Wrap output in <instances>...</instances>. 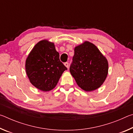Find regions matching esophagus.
Instances as JSON below:
<instances>
[{
	"label": "esophagus",
	"mask_w": 133,
	"mask_h": 133,
	"mask_svg": "<svg viewBox=\"0 0 133 133\" xmlns=\"http://www.w3.org/2000/svg\"><path fill=\"white\" fill-rule=\"evenodd\" d=\"M64 66L67 67V68H69V63H67V62L64 63Z\"/></svg>",
	"instance_id": "obj_1"
}]
</instances>
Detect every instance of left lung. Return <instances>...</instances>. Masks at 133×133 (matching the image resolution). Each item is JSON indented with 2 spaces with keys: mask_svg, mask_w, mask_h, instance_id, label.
Segmentation results:
<instances>
[{
  "mask_svg": "<svg viewBox=\"0 0 133 133\" xmlns=\"http://www.w3.org/2000/svg\"><path fill=\"white\" fill-rule=\"evenodd\" d=\"M108 71L106 57L93 43L85 41L75 47L70 72L83 90L91 91L98 89L104 82Z\"/></svg>",
  "mask_w": 133,
  "mask_h": 133,
  "instance_id": "obj_1",
  "label": "left lung"
}]
</instances>
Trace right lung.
Wrapping results in <instances>:
<instances>
[{
	"mask_svg": "<svg viewBox=\"0 0 133 133\" xmlns=\"http://www.w3.org/2000/svg\"><path fill=\"white\" fill-rule=\"evenodd\" d=\"M27 76L31 84L43 91L56 86L67 68L60 62L54 43L42 40L33 47L25 62Z\"/></svg>",
	"mask_w": 133,
	"mask_h": 133,
	"instance_id": "add662e5",
	"label": "right lung"
}]
</instances>
